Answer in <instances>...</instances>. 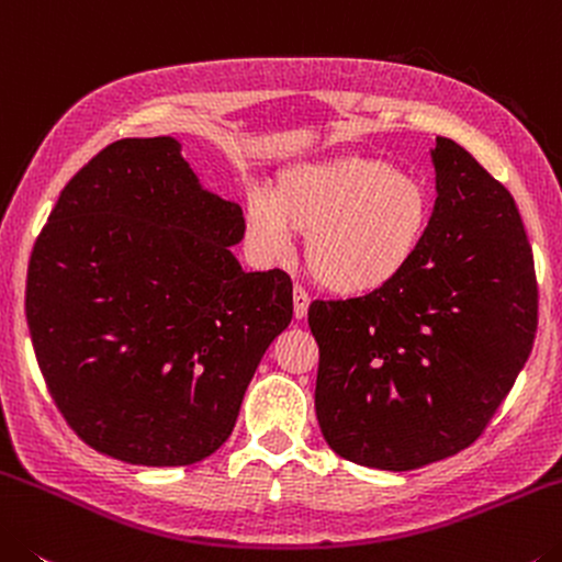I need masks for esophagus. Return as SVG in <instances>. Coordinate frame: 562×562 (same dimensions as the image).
Listing matches in <instances>:
<instances>
[{"instance_id":"34e87169","label":"esophagus","mask_w":562,"mask_h":562,"mask_svg":"<svg viewBox=\"0 0 562 562\" xmlns=\"http://www.w3.org/2000/svg\"><path fill=\"white\" fill-rule=\"evenodd\" d=\"M308 306H311L308 293L303 291L301 286L293 289V316H296V318H306V314H308Z\"/></svg>"}]
</instances>
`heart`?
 Segmentation results:
<instances>
[{"mask_svg":"<svg viewBox=\"0 0 562 562\" xmlns=\"http://www.w3.org/2000/svg\"><path fill=\"white\" fill-rule=\"evenodd\" d=\"M434 221L420 179L371 156L296 164L273 194L246 196V234L256 254L279 261L293 234L306 236V269L326 291L358 299L379 293L408 271Z\"/></svg>","mask_w":562,"mask_h":562,"instance_id":"1","label":"heart"}]
</instances>
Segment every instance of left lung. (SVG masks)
<instances>
[{
    "label": "left lung",
    "instance_id": "obj_1",
    "mask_svg": "<svg viewBox=\"0 0 562 562\" xmlns=\"http://www.w3.org/2000/svg\"><path fill=\"white\" fill-rule=\"evenodd\" d=\"M430 161L434 221L408 271L371 296L308 308L321 434L379 471L475 443L536 341V269L510 191L446 136Z\"/></svg>",
    "mask_w": 562,
    "mask_h": 562
}]
</instances>
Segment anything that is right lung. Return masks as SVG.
Masks as SVG:
<instances>
[{"mask_svg": "<svg viewBox=\"0 0 562 562\" xmlns=\"http://www.w3.org/2000/svg\"><path fill=\"white\" fill-rule=\"evenodd\" d=\"M244 232L173 136L109 144L64 187L32 251L26 324L87 446L161 468L226 443L293 316L289 276L246 273L232 254Z\"/></svg>", "mask_w": 562, "mask_h": 562, "instance_id": "1", "label": "right lung"}]
</instances>
